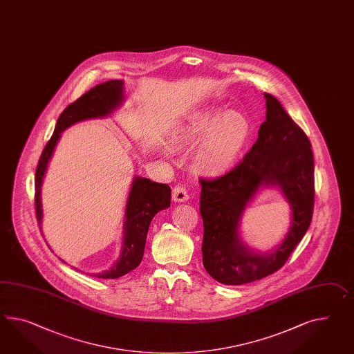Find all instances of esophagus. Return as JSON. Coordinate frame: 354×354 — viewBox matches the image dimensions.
Returning <instances> with one entry per match:
<instances>
[{
    "label": "esophagus",
    "mask_w": 354,
    "mask_h": 354,
    "mask_svg": "<svg viewBox=\"0 0 354 354\" xmlns=\"http://www.w3.org/2000/svg\"><path fill=\"white\" fill-rule=\"evenodd\" d=\"M173 199L174 202H178V203H180V202H187V201L189 199V194H188V192H187V189H185L181 184L176 185V187L174 188Z\"/></svg>",
    "instance_id": "1"
}]
</instances>
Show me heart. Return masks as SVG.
<instances>
[{
	"label": "heart",
	"instance_id": "1",
	"mask_svg": "<svg viewBox=\"0 0 354 354\" xmlns=\"http://www.w3.org/2000/svg\"><path fill=\"white\" fill-rule=\"evenodd\" d=\"M250 131V122L241 113L209 109L190 119L176 143L181 147L202 143L193 156V167L201 175L217 178L236 161Z\"/></svg>",
	"mask_w": 354,
	"mask_h": 354
}]
</instances>
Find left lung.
Listing matches in <instances>:
<instances>
[{
  "mask_svg": "<svg viewBox=\"0 0 354 354\" xmlns=\"http://www.w3.org/2000/svg\"><path fill=\"white\" fill-rule=\"evenodd\" d=\"M265 98L266 120L241 164L221 178L199 179L202 261L221 284H248L283 268L312 220L315 166L310 139L274 95L265 93ZM261 187L280 189L292 211L285 239L268 252L250 249L240 235L241 216Z\"/></svg>",
  "mask_w": 354,
  "mask_h": 354,
  "instance_id": "obj_1",
  "label": "left lung"
}]
</instances>
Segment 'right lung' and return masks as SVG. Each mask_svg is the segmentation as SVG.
I'll return each instance as SVG.
<instances>
[{"instance_id":"obj_1","label":"right lung","mask_w":354,"mask_h":354,"mask_svg":"<svg viewBox=\"0 0 354 354\" xmlns=\"http://www.w3.org/2000/svg\"><path fill=\"white\" fill-rule=\"evenodd\" d=\"M124 82L109 80L93 86L86 93L70 104L56 124L51 139L44 147L35 170V212L39 225L42 224V183L61 133L79 121L104 119L118 110L124 102ZM171 189L167 184L151 181L147 178L134 176L125 206L122 225V244L120 256L113 268L92 275L98 279H118L137 268L143 259L147 233L157 212L170 207Z\"/></svg>"}]
</instances>
